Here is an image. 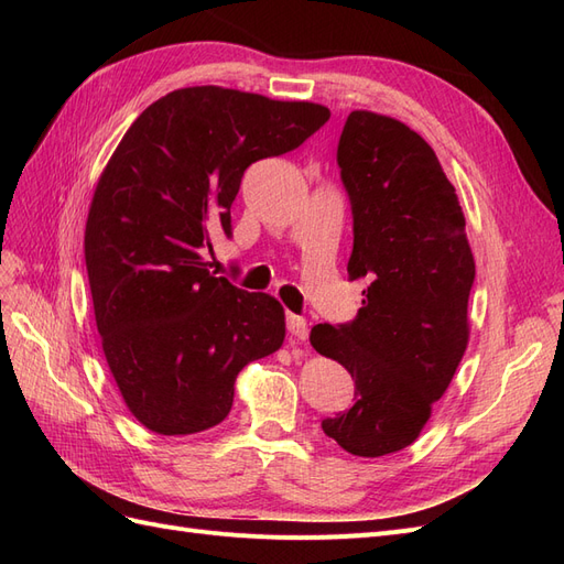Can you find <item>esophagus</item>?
<instances>
[{
  "instance_id": "obj_1",
  "label": "esophagus",
  "mask_w": 564,
  "mask_h": 564,
  "mask_svg": "<svg viewBox=\"0 0 564 564\" xmlns=\"http://www.w3.org/2000/svg\"><path fill=\"white\" fill-rule=\"evenodd\" d=\"M286 332L299 340H305V338H308V322H305L301 315L289 313L286 315Z\"/></svg>"
}]
</instances>
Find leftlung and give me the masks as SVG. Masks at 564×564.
I'll return each instance as SVG.
<instances>
[{"instance_id":"obj_1","label":"left lung","mask_w":564,"mask_h":564,"mask_svg":"<svg viewBox=\"0 0 564 564\" xmlns=\"http://www.w3.org/2000/svg\"><path fill=\"white\" fill-rule=\"evenodd\" d=\"M336 162L352 212L348 280H365L346 324H315L313 348L355 381L322 431L355 456L412 445L468 346L475 261L454 185L433 148L392 117L355 110Z\"/></svg>"}]
</instances>
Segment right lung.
I'll list each match as a JSON object with an SVG mask.
<instances>
[{
    "label": "right lung",
    "mask_w": 564,
    "mask_h": 564,
    "mask_svg": "<svg viewBox=\"0 0 564 564\" xmlns=\"http://www.w3.org/2000/svg\"><path fill=\"white\" fill-rule=\"evenodd\" d=\"M329 119L317 104L191 87L145 108L100 176L84 232L96 327L129 412L160 435L214 429L235 379L284 340V311L204 263L232 235L247 166L299 148Z\"/></svg>",
    "instance_id": "obj_1"
}]
</instances>
